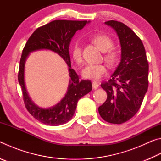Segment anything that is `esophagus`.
Listing matches in <instances>:
<instances>
[{
  "label": "esophagus",
  "mask_w": 161,
  "mask_h": 161,
  "mask_svg": "<svg viewBox=\"0 0 161 161\" xmlns=\"http://www.w3.org/2000/svg\"><path fill=\"white\" fill-rule=\"evenodd\" d=\"M92 87H93L94 89H97L99 87V84L97 83L96 81H93L92 82Z\"/></svg>",
  "instance_id": "esophagus-1"
}]
</instances>
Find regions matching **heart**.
Segmentation results:
<instances>
[{
	"label": "heart",
	"mask_w": 161,
	"mask_h": 161,
	"mask_svg": "<svg viewBox=\"0 0 161 161\" xmlns=\"http://www.w3.org/2000/svg\"><path fill=\"white\" fill-rule=\"evenodd\" d=\"M92 41L98 48L104 52L103 58L108 66L115 67L119 60V53L116 49L112 47L113 40L110 37L105 35H97L92 37ZM72 56L77 64H81L83 60L82 49L80 43L76 42L72 47ZM107 67L103 64H87L82 70L84 77L89 80L97 81L107 74Z\"/></svg>",
	"instance_id": "1"
}]
</instances>
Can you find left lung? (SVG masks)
<instances>
[{
  "label": "left lung",
  "instance_id": "obj_1",
  "mask_svg": "<svg viewBox=\"0 0 161 161\" xmlns=\"http://www.w3.org/2000/svg\"><path fill=\"white\" fill-rule=\"evenodd\" d=\"M106 25L115 30L121 46V59L108 81L101 86L107 101L99 107L104 121L121 124L137 113L148 86V62L141 40L121 22L108 20Z\"/></svg>",
  "mask_w": 161,
  "mask_h": 161
}]
</instances>
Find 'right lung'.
I'll list each match as a JSON object with an SVG mask.
<instances>
[{
  "instance_id": "obj_1",
  "label": "right lung",
  "mask_w": 161,
  "mask_h": 161,
  "mask_svg": "<svg viewBox=\"0 0 161 161\" xmlns=\"http://www.w3.org/2000/svg\"><path fill=\"white\" fill-rule=\"evenodd\" d=\"M86 20H53L37 28L27 41L23 50L18 71V81L21 86L24 103L28 112L42 124L59 126L70 121L74 116L78 100L90 92V80H80L75 71L71 68L69 45L72 37L79 30L84 28ZM45 48L59 53L69 66L70 82L67 94L59 103L50 109L38 108L32 103L26 91L24 81V68L30 52Z\"/></svg>"
}]
</instances>
